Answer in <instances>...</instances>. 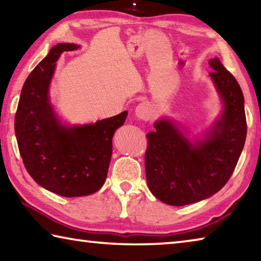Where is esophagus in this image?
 <instances>
[{
    "label": "esophagus",
    "mask_w": 261,
    "mask_h": 261,
    "mask_svg": "<svg viewBox=\"0 0 261 261\" xmlns=\"http://www.w3.org/2000/svg\"><path fill=\"white\" fill-rule=\"evenodd\" d=\"M136 116L141 120H148L149 116H151V107L147 102H141L137 106L135 109Z\"/></svg>",
    "instance_id": "obj_1"
}]
</instances>
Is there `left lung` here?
Instances as JSON below:
<instances>
[{
  "label": "left lung",
  "instance_id": "8db88e82",
  "mask_svg": "<svg viewBox=\"0 0 261 261\" xmlns=\"http://www.w3.org/2000/svg\"><path fill=\"white\" fill-rule=\"evenodd\" d=\"M210 73L223 112L204 139L190 141L169 120L147 134L145 170L149 191L168 205L183 206L220 191L232 175L246 138L244 96L235 77L218 57Z\"/></svg>",
  "mask_w": 261,
  "mask_h": 261
}]
</instances>
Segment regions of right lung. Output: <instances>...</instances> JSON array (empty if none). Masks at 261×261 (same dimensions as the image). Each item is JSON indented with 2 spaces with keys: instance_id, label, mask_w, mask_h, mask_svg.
Wrapping results in <instances>:
<instances>
[{
  "instance_id": "right-lung-1",
  "label": "right lung",
  "mask_w": 261,
  "mask_h": 261,
  "mask_svg": "<svg viewBox=\"0 0 261 261\" xmlns=\"http://www.w3.org/2000/svg\"><path fill=\"white\" fill-rule=\"evenodd\" d=\"M76 43L51 48L24 83L15 132L24 166L35 182L62 197L88 196L102 187L113 152V136L127 112L94 124L63 125L53 110L48 90L55 63Z\"/></svg>"
}]
</instances>
